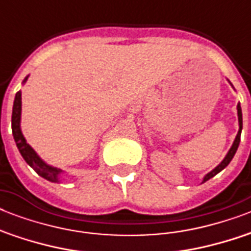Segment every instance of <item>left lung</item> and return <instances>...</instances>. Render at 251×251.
Segmentation results:
<instances>
[{
	"instance_id": "8db88e82",
	"label": "left lung",
	"mask_w": 251,
	"mask_h": 251,
	"mask_svg": "<svg viewBox=\"0 0 251 251\" xmlns=\"http://www.w3.org/2000/svg\"><path fill=\"white\" fill-rule=\"evenodd\" d=\"M237 116H238V133H237V135H236V138H234L233 145H232V147L229 149V151H228V153L226 155V157L223 159L222 163H220L218 167H215L212 171L208 172V173H207V175L203 177L202 182H206V181H208L210 178H212L214 176L218 175L219 172H222L223 169L226 167V165L229 164L230 160L233 159L234 153H236V151H237V149H238V145H240V138H241V131H242V110H241V105H240V102L237 104Z\"/></svg>"
}]
</instances>
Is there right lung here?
<instances>
[{"label": "right lung", "mask_w": 251, "mask_h": 251, "mask_svg": "<svg viewBox=\"0 0 251 251\" xmlns=\"http://www.w3.org/2000/svg\"><path fill=\"white\" fill-rule=\"evenodd\" d=\"M28 79V76H25L23 80V84L25 83V80ZM21 116H22V92L18 91L14 99L13 105V114H11V130H13L14 141L17 143V147L19 150V152L25 160V163L31 168H33V171L36 172L37 175L41 176L43 178L48 179L50 182H60L61 176L64 173L62 169L52 165L47 164L43 159L36 153V151L27 143L25 138L23 137L21 129Z\"/></svg>", "instance_id": "add662e5"}]
</instances>
